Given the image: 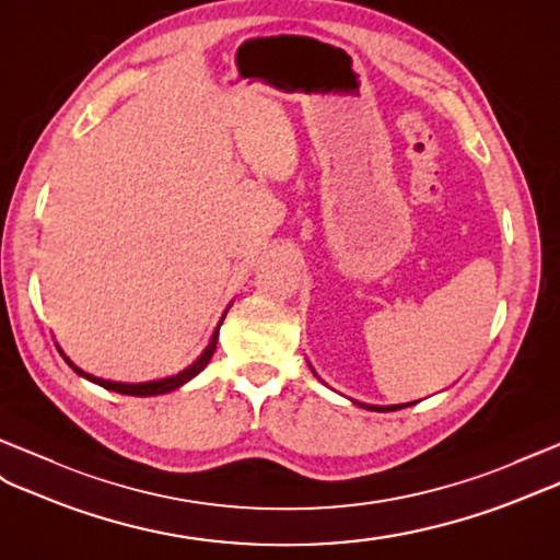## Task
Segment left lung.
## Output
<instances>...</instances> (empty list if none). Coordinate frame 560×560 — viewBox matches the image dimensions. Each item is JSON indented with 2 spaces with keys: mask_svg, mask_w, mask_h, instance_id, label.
<instances>
[{
  "mask_svg": "<svg viewBox=\"0 0 560 560\" xmlns=\"http://www.w3.org/2000/svg\"><path fill=\"white\" fill-rule=\"evenodd\" d=\"M313 371V368H311ZM313 375H316V371H313ZM359 406H365L368 411H399V408H406V406H411V404H394V406H371V404H359Z\"/></svg>",
  "mask_w": 560,
  "mask_h": 560,
  "instance_id": "obj_1",
  "label": "left lung"
}]
</instances>
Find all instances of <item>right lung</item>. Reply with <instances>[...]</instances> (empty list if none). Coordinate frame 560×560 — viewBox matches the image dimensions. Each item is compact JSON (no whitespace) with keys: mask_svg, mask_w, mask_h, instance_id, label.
I'll return each mask as SVG.
<instances>
[{"mask_svg":"<svg viewBox=\"0 0 560 560\" xmlns=\"http://www.w3.org/2000/svg\"><path fill=\"white\" fill-rule=\"evenodd\" d=\"M223 318H225V313H223ZM223 318H221V323H218L215 332L211 335L209 347L201 351V357H199L192 365H187L185 371H180L177 375L163 377V380H152V383H135V385H128V383H112V380L94 377V375H90V373H85V371H80L78 365L71 363V359H66V353H63L59 347H57V349H59V353L63 357V361H66L68 365H71L78 375H83L85 380H90V383H97V385H102L104 389H112V392H118V394H128V397H156V394H166V392H173V389H177V387H183L185 383H189V380H192L195 375H199V373L203 371V368L209 365V361H211V357H213V351H215L218 330H221Z\"/></svg>","mask_w":560,"mask_h":560,"instance_id":"add662e5","label":"right lung"}]
</instances>
